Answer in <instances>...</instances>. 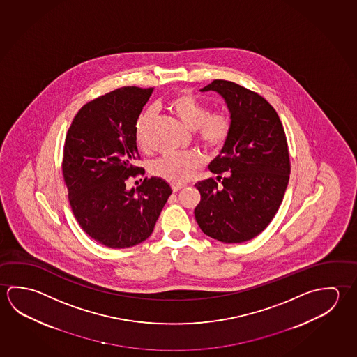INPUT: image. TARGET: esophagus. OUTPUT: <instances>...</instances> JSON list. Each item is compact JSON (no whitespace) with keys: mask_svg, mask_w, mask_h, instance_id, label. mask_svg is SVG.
<instances>
[{"mask_svg":"<svg viewBox=\"0 0 357 357\" xmlns=\"http://www.w3.org/2000/svg\"><path fill=\"white\" fill-rule=\"evenodd\" d=\"M172 189H173V193H176V192H179L181 189H183L181 185H172Z\"/></svg>","mask_w":357,"mask_h":357,"instance_id":"esophagus-1","label":"esophagus"}]
</instances>
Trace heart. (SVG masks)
Instances as JSON below:
<instances>
[{
    "mask_svg": "<svg viewBox=\"0 0 357 357\" xmlns=\"http://www.w3.org/2000/svg\"><path fill=\"white\" fill-rule=\"evenodd\" d=\"M170 110L176 114L178 119L190 130H195L197 138L204 148L217 151L225 144L231 129L229 118L222 112L209 113L208 107L187 91L176 93L170 98ZM153 110H145L139 115L135 123V139L139 146H146L145 130L153 119ZM203 164L202 158L194 153L174 154L158 159L153 164L151 172L154 176L169 181L172 184L181 185L187 183Z\"/></svg>",
    "mask_w": 357,
    "mask_h": 357,
    "instance_id": "heart-1",
    "label": "heart"
}]
</instances>
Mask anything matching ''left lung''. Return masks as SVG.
I'll use <instances>...</instances> for the list:
<instances>
[{"mask_svg":"<svg viewBox=\"0 0 357 357\" xmlns=\"http://www.w3.org/2000/svg\"><path fill=\"white\" fill-rule=\"evenodd\" d=\"M200 91L225 99L231 129L208 165L217 181L195 184L200 202L194 215L208 237L242 243L264 231L281 206L291 172L287 139L275 109L255 91L227 80H214Z\"/></svg>","mask_w":357,"mask_h":357,"instance_id":"1","label":"left lung"}]
</instances>
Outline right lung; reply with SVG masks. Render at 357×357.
Wrapping results in <instances>:
<instances>
[{
	"mask_svg": "<svg viewBox=\"0 0 357 357\" xmlns=\"http://www.w3.org/2000/svg\"><path fill=\"white\" fill-rule=\"evenodd\" d=\"M154 88L126 86L96 98L79 110L63 146V174L71 211L84 231L109 248L142 243L154 231L172 194L167 181L145 178L139 159L135 123Z\"/></svg>",
	"mask_w": 357,
	"mask_h": 357,
	"instance_id": "add662e5",
	"label": "right lung"
}]
</instances>
